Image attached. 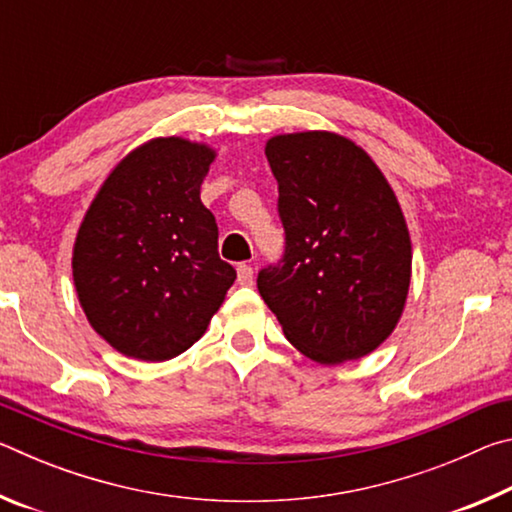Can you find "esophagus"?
<instances>
[{"instance_id":"esophagus-1","label":"esophagus","mask_w":512,"mask_h":512,"mask_svg":"<svg viewBox=\"0 0 512 512\" xmlns=\"http://www.w3.org/2000/svg\"><path fill=\"white\" fill-rule=\"evenodd\" d=\"M253 280H255L253 268H250L248 264H239L237 266V282L241 284V287H250V284H253Z\"/></svg>"}]
</instances>
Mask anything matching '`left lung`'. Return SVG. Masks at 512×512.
Wrapping results in <instances>:
<instances>
[{
	"label": "left lung",
	"mask_w": 512,
	"mask_h": 512,
	"mask_svg": "<svg viewBox=\"0 0 512 512\" xmlns=\"http://www.w3.org/2000/svg\"><path fill=\"white\" fill-rule=\"evenodd\" d=\"M264 153L287 248L282 264L259 271L257 289L311 361L366 357L409 298L413 248L400 201L375 160L339 133L273 135Z\"/></svg>",
	"instance_id": "left-lung-1"
}]
</instances>
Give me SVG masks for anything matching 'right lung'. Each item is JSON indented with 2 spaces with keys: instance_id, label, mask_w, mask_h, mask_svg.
Masks as SVG:
<instances>
[{
  "instance_id": "obj_1",
  "label": "right lung",
  "mask_w": 512,
  "mask_h": 512,
  "mask_svg": "<svg viewBox=\"0 0 512 512\" xmlns=\"http://www.w3.org/2000/svg\"><path fill=\"white\" fill-rule=\"evenodd\" d=\"M205 142L153 137L124 155L85 212L72 277L85 318L124 357L167 361L201 339L235 282L201 203Z\"/></svg>"
}]
</instances>
